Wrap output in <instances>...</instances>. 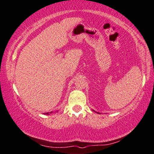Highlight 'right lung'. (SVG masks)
<instances>
[{
    "label": "right lung",
    "instance_id": "1",
    "mask_svg": "<svg viewBox=\"0 0 154 154\" xmlns=\"http://www.w3.org/2000/svg\"><path fill=\"white\" fill-rule=\"evenodd\" d=\"M46 114H47V115H48V112H46Z\"/></svg>",
    "mask_w": 154,
    "mask_h": 154
}]
</instances>
